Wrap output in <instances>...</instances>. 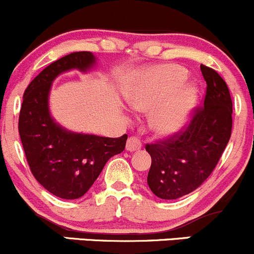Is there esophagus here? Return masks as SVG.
<instances>
[{
  "label": "esophagus",
  "instance_id": "obj_1",
  "mask_svg": "<svg viewBox=\"0 0 254 254\" xmlns=\"http://www.w3.org/2000/svg\"><path fill=\"white\" fill-rule=\"evenodd\" d=\"M141 149V141L137 137H129L126 143L127 151H138Z\"/></svg>",
  "mask_w": 254,
  "mask_h": 254
}]
</instances>
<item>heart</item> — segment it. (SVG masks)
Wrapping results in <instances>:
<instances>
[{"label": "heart", "mask_w": 254, "mask_h": 254, "mask_svg": "<svg viewBox=\"0 0 254 254\" xmlns=\"http://www.w3.org/2000/svg\"><path fill=\"white\" fill-rule=\"evenodd\" d=\"M187 71L173 64L148 70L125 84V97L134 110H154L151 126L159 137H173L185 126L195 105L196 88L183 82Z\"/></svg>", "instance_id": "heart-1"}]
</instances>
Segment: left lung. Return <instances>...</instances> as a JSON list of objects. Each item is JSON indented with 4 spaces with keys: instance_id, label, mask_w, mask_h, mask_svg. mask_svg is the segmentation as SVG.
Returning a JSON list of instances; mask_svg holds the SVG:
<instances>
[{
    "instance_id": "1",
    "label": "left lung",
    "mask_w": 254,
    "mask_h": 254,
    "mask_svg": "<svg viewBox=\"0 0 254 254\" xmlns=\"http://www.w3.org/2000/svg\"><path fill=\"white\" fill-rule=\"evenodd\" d=\"M206 81L203 105L173 137L146 144L151 156L148 185L157 197L176 200L197 189L224 152L233 127V102L225 81L201 64Z\"/></svg>"
}]
</instances>
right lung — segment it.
<instances>
[{"mask_svg": "<svg viewBox=\"0 0 254 254\" xmlns=\"http://www.w3.org/2000/svg\"><path fill=\"white\" fill-rule=\"evenodd\" d=\"M94 63L91 52H73L52 63L26 87L19 114V135L30 171L46 190L65 200L83 196L108 160L126 146L127 134L73 133L51 117L48 95L54 78L71 69L87 71Z\"/></svg>", "mask_w": 254, "mask_h": 254, "instance_id": "right-lung-1", "label": "right lung"}]
</instances>
